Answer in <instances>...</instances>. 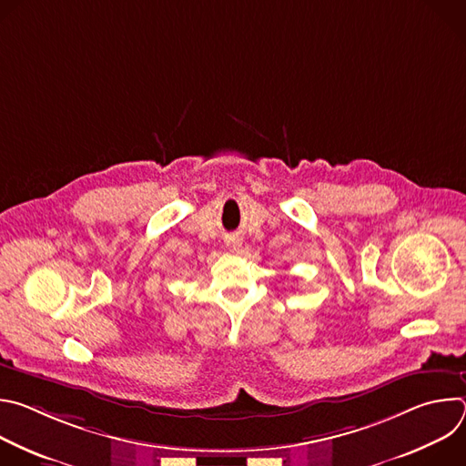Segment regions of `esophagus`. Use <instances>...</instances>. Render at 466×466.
Listing matches in <instances>:
<instances>
[{"label": "esophagus", "mask_w": 466, "mask_h": 466, "mask_svg": "<svg viewBox=\"0 0 466 466\" xmlns=\"http://www.w3.org/2000/svg\"><path fill=\"white\" fill-rule=\"evenodd\" d=\"M236 245H238V243H236V241H232V247H234V248H236Z\"/></svg>", "instance_id": "obj_1"}]
</instances>
